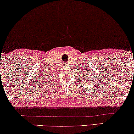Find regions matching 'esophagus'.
<instances>
[{
	"label": "esophagus",
	"instance_id": "34e87169",
	"mask_svg": "<svg viewBox=\"0 0 134 134\" xmlns=\"http://www.w3.org/2000/svg\"><path fill=\"white\" fill-rule=\"evenodd\" d=\"M67 64H68V63H67Z\"/></svg>",
	"mask_w": 134,
	"mask_h": 134
}]
</instances>
